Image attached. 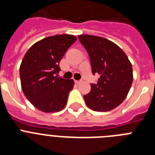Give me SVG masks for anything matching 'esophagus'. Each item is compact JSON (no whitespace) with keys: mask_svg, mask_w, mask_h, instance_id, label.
I'll use <instances>...</instances> for the list:
<instances>
[{"mask_svg":"<svg viewBox=\"0 0 155 155\" xmlns=\"http://www.w3.org/2000/svg\"><path fill=\"white\" fill-rule=\"evenodd\" d=\"M75 81V83H76L77 84H81V81Z\"/></svg>","mask_w":155,"mask_h":155,"instance_id":"34e87169","label":"esophagus"}]
</instances>
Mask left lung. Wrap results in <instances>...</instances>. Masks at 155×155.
<instances>
[{
    "instance_id": "left-lung-1",
    "label": "left lung",
    "mask_w": 155,
    "mask_h": 155,
    "mask_svg": "<svg viewBox=\"0 0 155 155\" xmlns=\"http://www.w3.org/2000/svg\"><path fill=\"white\" fill-rule=\"evenodd\" d=\"M78 39L88 53L92 74L100 75L84 95V102L94 111L112 110L124 102L130 89L132 64L121 48L109 39L90 35H78Z\"/></svg>"
}]
</instances>
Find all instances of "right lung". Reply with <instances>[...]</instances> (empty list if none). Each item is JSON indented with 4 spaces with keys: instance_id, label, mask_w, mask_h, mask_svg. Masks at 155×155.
I'll list each match as a JSON object with an SVG mask.
<instances>
[{
    "instance_id": "1",
    "label": "right lung",
    "mask_w": 155,
    "mask_h": 155,
    "mask_svg": "<svg viewBox=\"0 0 155 155\" xmlns=\"http://www.w3.org/2000/svg\"><path fill=\"white\" fill-rule=\"evenodd\" d=\"M76 40L72 35L46 37L32 45L23 57L19 69L21 88L39 110L56 113L65 107L74 82L58 77L59 64Z\"/></svg>"
}]
</instances>
